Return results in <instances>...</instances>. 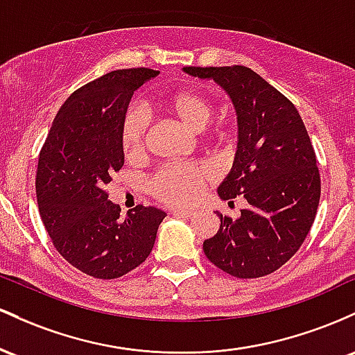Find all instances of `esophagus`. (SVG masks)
<instances>
[{
	"mask_svg": "<svg viewBox=\"0 0 355 355\" xmlns=\"http://www.w3.org/2000/svg\"><path fill=\"white\" fill-rule=\"evenodd\" d=\"M194 214L193 209H173V216L176 218H191Z\"/></svg>",
	"mask_w": 355,
	"mask_h": 355,
	"instance_id": "1",
	"label": "esophagus"
}]
</instances>
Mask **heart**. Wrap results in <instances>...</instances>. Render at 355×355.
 Returning a JSON list of instances; mask_svg holds the SVG:
<instances>
[{
	"label": "heart",
	"instance_id": "b5f03b06",
	"mask_svg": "<svg viewBox=\"0 0 355 355\" xmlns=\"http://www.w3.org/2000/svg\"><path fill=\"white\" fill-rule=\"evenodd\" d=\"M164 109L194 132L205 130L214 117L213 102L198 90H181L169 95L164 101ZM147 137H149V121L144 110L139 107L127 109L121 124V147L124 156L127 159L144 156ZM211 139L223 142L225 135L216 132L211 135ZM211 178H213L211 169L205 164L198 162L169 164L157 169L149 178L147 189L164 205L186 208L198 201Z\"/></svg>",
	"mask_w": 355,
	"mask_h": 355
}]
</instances>
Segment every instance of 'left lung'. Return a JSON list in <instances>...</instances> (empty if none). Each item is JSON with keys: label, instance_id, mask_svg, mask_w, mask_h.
<instances>
[{"label": "left lung", "instance_id": "obj_1", "mask_svg": "<svg viewBox=\"0 0 355 355\" xmlns=\"http://www.w3.org/2000/svg\"><path fill=\"white\" fill-rule=\"evenodd\" d=\"M184 71L213 78L234 103L240 141L218 193L225 201H248L236 220L218 213L220 230L202 250L211 263L233 277H265L298 252L315 220L320 173L309 132L295 105L248 67Z\"/></svg>", "mask_w": 355, "mask_h": 355}]
</instances>
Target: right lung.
Segmentation results:
<instances>
[{"label":"right lung","instance_id":"obj_1","mask_svg":"<svg viewBox=\"0 0 355 355\" xmlns=\"http://www.w3.org/2000/svg\"><path fill=\"white\" fill-rule=\"evenodd\" d=\"M157 70H114L75 90L58 110L37 167L40 216L51 243L80 272L114 280L153 252L166 213L137 205L125 216L107 186L124 166L121 124L132 94Z\"/></svg>","mask_w":355,"mask_h":355}]
</instances>
